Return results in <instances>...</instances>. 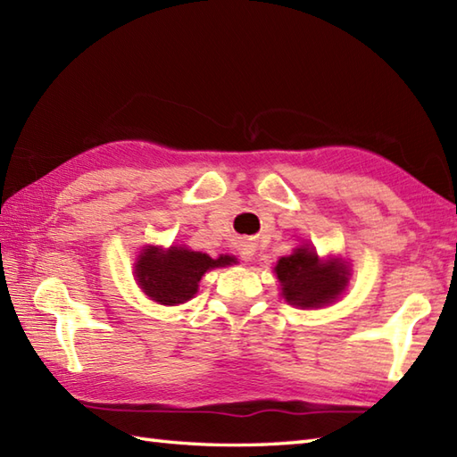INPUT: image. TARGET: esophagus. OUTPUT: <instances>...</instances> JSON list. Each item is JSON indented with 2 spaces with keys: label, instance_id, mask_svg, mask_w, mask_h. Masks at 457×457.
I'll use <instances>...</instances> for the list:
<instances>
[{
  "label": "esophagus",
  "instance_id": "1",
  "mask_svg": "<svg viewBox=\"0 0 457 457\" xmlns=\"http://www.w3.org/2000/svg\"><path fill=\"white\" fill-rule=\"evenodd\" d=\"M239 255L244 261H249L251 257H253V245L247 244V241H244V244L239 245Z\"/></svg>",
  "mask_w": 457,
  "mask_h": 457
}]
</instances>
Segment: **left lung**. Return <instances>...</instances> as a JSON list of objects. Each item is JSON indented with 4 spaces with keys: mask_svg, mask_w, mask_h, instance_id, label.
<instances>
[{
    "mask_svg": "<svg viewBox=\"0 0 457 457\" xmlns=\"http://www.w3.org/2000/svg\"><path fill=\"white\" fill-rule=\"evenodd\" d=\"M287 303L314 308L332 303L347 285L344 263L328 261L320 263L312 249L298 247L293 255L280 257L275 267Z\"/></svg>",
    "mask_w": 457,
    "mask_h": 457,
    "instance_id": "8db88e82",
    "label": "left lung"
}]
</instances>
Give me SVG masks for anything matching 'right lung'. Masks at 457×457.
<instances>
[{"instance_id": "1", "label": "right lung", "mask_w": 457, "mask_h": 457, "mask_svg": "<svg viewBox=\"0 0 457 457\" xmlns=\"http://www.w3.org/2000/svg\"><path fill=\"white\" fill-rule=\"evenodd\" d=\"M236 263L234 257L220 255L212 259L200 251L170 247L145 249L135 265V277L143 293L159 304H182L198 293L202 275L213 267Z\"/></svg>"}]
</instances>
